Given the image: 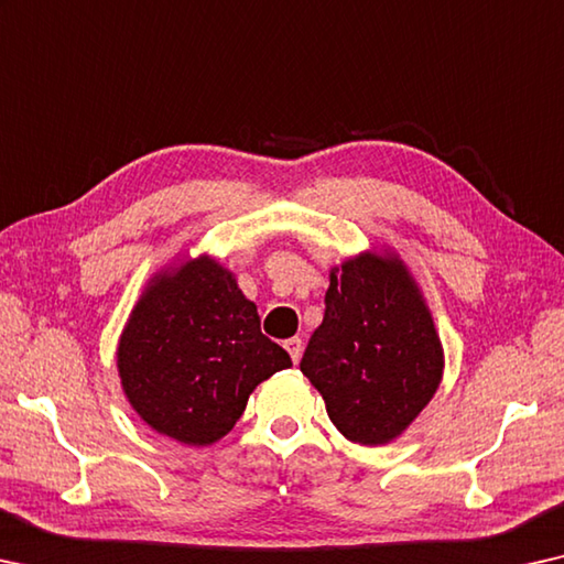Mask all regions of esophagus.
Segmentation results:
<instances>
[{
	"instance_id": "1",
	"label": "esophagus",
	"mask_w": 564,
	"mask_h": 564,
	"mask_svg": "<svg viewBox=\"0 0 564 564\" xmlns=\"http://www.w3.org/2000/svg\"><path fill=\"white\" fill-rule=\"evenodd\" d=\"M284 348H288L292 362H300V358H302V340H300V337H290V340H284Z\"/></svg>"
}]
</instances>
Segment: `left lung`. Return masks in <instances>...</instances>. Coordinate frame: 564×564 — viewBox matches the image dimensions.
<instances>
[{
	"label": "left lung",
	"instance_id": "left-lung-1",
	"mask_svg": "<svg viewBox=\"0 0 564 564\" xmlns=\"http://www.w3.org/2000/svg\"><path fill=\"white\" fill-rule=\"evenodd\" d=\"M325 305L300 370L345 438L391 444L444 378V345L426 297L401 257L372 247L333 267Z\"/></svg>",
	"mask_w": 564,
	"mask_h": 564
}]
</instances>
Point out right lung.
<instances>
[{
  "label": "right lung",
  "instance_id": "right-lung-1",
  "mask_svg": "<svg viewBox=\"0 0 564 564\" xmlns=\"http://www.w3.org/2000/svg\"><path fill=\"white\" fill-rule=\"evenodd\" d=\"M120 386L145 426L186 446L227 436L254 388L292 366L252 300L212 254L155 272L120 333Z\"/></svg>",
  "mask_w": 564,
  "mask_h": 564
}]
</instances>
